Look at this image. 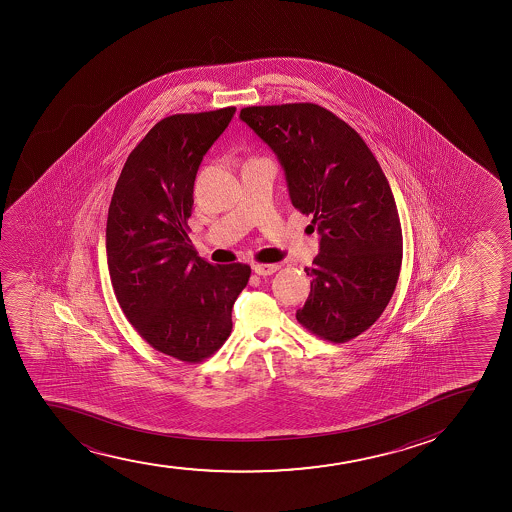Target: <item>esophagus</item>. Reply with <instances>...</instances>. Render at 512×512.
Listing matches in <instances>:
<instances>
[{
	"instance_id": "34e87169",
	"label": "esophagus",
	"mask_w": 512,
	"mask_h": 512,
	"mask_svg": "<svg viewBox=\"0 0 512 512\" xmlns=\"http://www.w3.org/2000/svg\"><path fill=\"white\" fill-rule=\"evenodd\" d=\"M253 270L259 277H268V275H273L275 271L280 270V265H253Z\"/></svg>"
}]
</instances>
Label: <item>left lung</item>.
I'll list each match as a JSON object with an SVG mask.
<instances>
[{
  "mask_svg": "<svg viewBox=\"0 0 512 512\" xmlns=\"http://www.w3.org/2000/svg\"><path fill=\"white\" fill-rule=\"evenodd\" d=\"M241 119L275 152L292 205L321 235L297 321L323 340L350 341L381 318L400 277L403 235L388 179L359 133L318 104L244 107Z\"/></svg>",
  "mask_w": 512,
  "mask_h": 512,
  "instance_id": "obj_1",
  "label": "left lung"
}]
</instances>
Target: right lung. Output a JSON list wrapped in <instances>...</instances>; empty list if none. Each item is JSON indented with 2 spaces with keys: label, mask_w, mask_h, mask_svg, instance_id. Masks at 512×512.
<instances>
[{
  "label": "right lung",
  "mask_w": 512,
  "mask_h": 512,
  "mask_svg": "<svg viewBox=\"0 0 512 512\" xmlns=\"http://www.w3.org/2000/svg\"><path fill=\"white\" fill-rule=\"evenodd\" d=\"M234 114L224 107L155 124L126 160L107 215V266L124 316L150 347L188 364L224 345L251 277L242 263L201 259L188 237L196 172Z\"/></svg>",
  "instance_id": "1"
}]
</instances>
